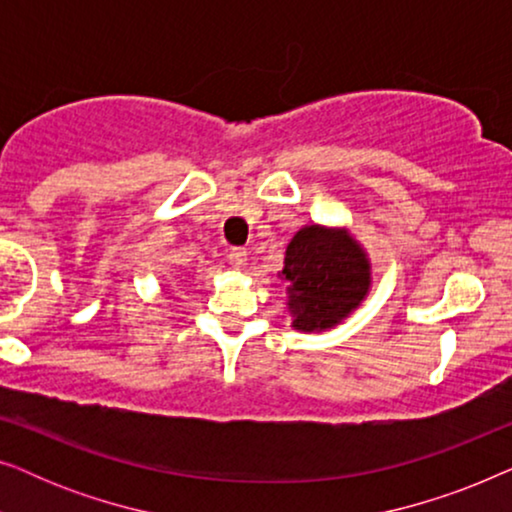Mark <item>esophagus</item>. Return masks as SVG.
<instances>
[{"label":"esophagus","instance_id":"obj_1","mask_svg":"<svg viewBox=\"0 0 512 512\" xmlns=\"http://www.w3.org/2000/svg\"><path fill=\"white\" fill-rule=\"evenodd\" d=\"M228 261H230V265H233L235 270H244V265H247V261H249L247 249H240V247L230 249L228 251Z\"/></svg>","mask_w":512,"mask_h":512}]
</instances>
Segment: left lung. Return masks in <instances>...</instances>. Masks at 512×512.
<instances>
[{"mask_svg": "<svg viewBox=\"0 0 512 512\" xmlns=\"http://www.w3.org/2000/svg\"><path fill=\"white\" fill-rule=\"evenodd\" d=\"M286 312L291 326L324 333L354 314L373 289V263L363 244L345 226L310 223L286 244Z\"/></svg>", "mask_w": 512, "mask_h": 512, "instance_id": "8db88e82", "label": "left lung"}]
</instances>
